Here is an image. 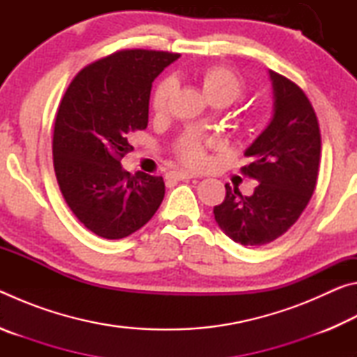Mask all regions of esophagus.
I'll return each mask as SVG.
<instances>
[{
	"mask_svg": "<svg viewBox=\"0 0 357 357\" xmlns=\"http://www.w3.org/2000/svg\"><path fill=\"white\" fill-rule=\"evenodd\" d=\"M167 178L170 179H178V181H187V179H192L195 178L192 173H187V172H170L167 174Z\"/></svg>",
	"mask_w": 357,
	"mask_h": 357,
	"instance_id": "1",
	"label": "esophagus"
}]
</instances>
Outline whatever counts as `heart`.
I'll return each instance as SVG.
<instances>
[{
    "label": "heart",
    "mask_w": 357,
    "mask_h": 357,
    "mask_svg": "<svg viewBox=\"0 0 357 357\" xmlns=\"http://www.w3.org/2000/svg\"><path fill=\"white\" fill-rule=\"evenodd\" d=\"M202 88L211 104H222L223 107L233 104L244 93V82L239 74L225 66H213L202 74ZM174 83L170 78L157 84L153 96V108L157 113L167 110L173 94ZM181 160L189 167H202L206 162L204 149L197 140H187L179 149Z\"/></svg>",
    "instance_id": "heart-1"
}]
</instances>
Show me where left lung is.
I'll list each match as a JSON object with an SVG mask.
<instances>
[{"instance_id":"left-lung-1","label":"left lung","mask_w":357,"mask_h":357,"mask_svg":"<svg viewBox=\"0 0 357 357\" xmlns=\"http://www.w3.org/2000/svg\"><path fill=\"white\" fill-rule=\"evenodd\" d=\"M273 118L244 155L245 176L258 185L252 195L225 184L227 195L214 219L228 238L243 245H264L299 219L317 185L321 135L315 110L298 84L274 70Z\"/></svg>"}]
</instances>
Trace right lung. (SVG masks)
<instances>
[{
	"instance_id": "1",
	"label": "right lung",
	"mask_w": 357,
	"mask_h": 357,
	"mask_svg": "<svg viewBox=\"0 0 357 357\" xmlns=\"http://www.w3.org/2000/svg\"><path fill=\"white\" fill-rule=\"evenodd\" d=\"M178 53L123 50L84 68L59 104L53 165L66 203L84 227L123 239L151 220L165 195L162 176L130 174L121 159L148 126L154 78Z\"/></svg>"
}]
</instances>
